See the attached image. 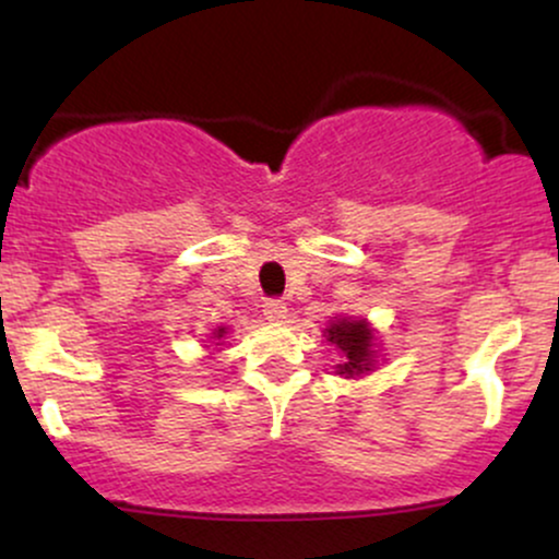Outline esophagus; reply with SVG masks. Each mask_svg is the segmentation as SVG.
<instances>
[{"label":"esophagus","instance_id":"34e87169","mask_svg":"<svg viewBox=\"0 0 559 559\" xmlns=\"http://www.w3.org/2000/svg\"><path fill=\"white\" fill-rule=\"evenodd\" d=\"M262 312H265V318L273 320V323H284L288 310H286V305L281 299H267L265 310H262Z\"/></svg>","mask_w":559,"mask_h":559}]
</instances>
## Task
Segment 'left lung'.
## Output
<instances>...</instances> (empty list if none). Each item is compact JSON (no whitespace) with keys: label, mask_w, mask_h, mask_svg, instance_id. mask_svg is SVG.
Here are the masks:
<instances>
[{"label":"left lung","mask_w":559,"mask_h":559,"mask_svg":"<svg viewBox=\"0 0 559 559\" xmlns=\"http://www.w3.org/2000/svg\"><path fill=\"white\" fill-rule=\"evenodd\" d=\"M325 342L342 352V365H336V376L355 378L376 368V333L368 320H331V325L325 329Z\"/></svg>","instance_id":"left-lung-1"}]
</instances>
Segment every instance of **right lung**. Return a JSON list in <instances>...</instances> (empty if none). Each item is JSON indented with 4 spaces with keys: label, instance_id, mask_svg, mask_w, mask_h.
I'll use <instances>...</instances> for the list:
<instances>
[{
    "label": "right lung",
    "instance_id": "1",
    "mask_svg": "<svg viewBox=\"0 0 559 559\" xmlns=\"http://www.w3.org/2000/svg\"><path fill=\"white\" fill-rule=\"evenodd\" d=\"M226 333H228L226 329H217V331H215V336H213V338H223V336H226Z\"/></svg>",
    "mask_w": 559,
    "mask_h": 559
}]
</instances>
